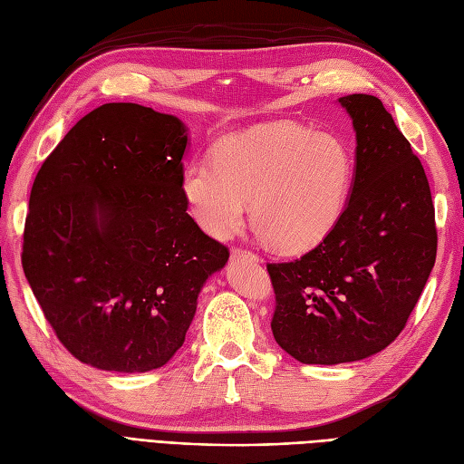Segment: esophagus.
I'll return each instance as SVG.
<instances>
[{"label":"esophagus","mask_w":464,"mask_h":464,"mask_svg":"<svg viewBox=\"0 0 464 464\" xmlns=\"http://www.w3.org/2000/svg\"><path fill=\"white\" fill-rule=\"evenodd\" d=\"M232 256L234 257H247L251 261H259L257 254H254V251H249V249H242V247H234L232 249Z\"/></svg>","instance_id":"esophagus-1"}]
</instances>
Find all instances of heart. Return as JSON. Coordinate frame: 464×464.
I'll use <instances>...</instances> for the list:
<instances>
[{
	"label": "heart",
	"instance_id": "obj_1",
	"mask_svg": "<svg viewBox=\"0 0 464 464\" xmlns=\"http://www.w3.org/2000/svg\"><path fill=\"white\" fill-rule=\"evenodd\" d=\"M354 170L343 139L273 123L220 139L213 162H189L181 195L195 222L218 240L240 230L251 199V220L265 240L294 254L317 246L336 227Z\"/></svg>",
	"mask_w": 464,
	"mask_h": 464
}]
</instances>
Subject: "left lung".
<instances>
[{
  "mask_svg": "<svg viewBox=\"0 0 464 464\" xmlns=\"http://www.w3.org/2000/svg\"><path fill=\"white\" fill-rule=\"evenodd\" d=\"M356 130V176L336 227L305 256L266 263L271 329L302 363L356 362L387 348L409 321L438 254L424 166L383 102L339 98Z\"/></svg>",
  "mask_w": 464,
  "mask_h": 464,
  "instance_id": "obj_1",
  "label": "left lung"
}]
</instances>
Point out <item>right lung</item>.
<instances>
[{
  "instance_id": "right-lung-1",
  "label": "right lung",
  "mask_w": 464,
  "mask_h": 464,
  "mask_svg": "<svg viewBox=\"0 0 464 464\" xmlns=\"http://www.w3.org/2000/svg\"><path fill=\"white\" fill-rule=\"evenodd\" d=\"M178 118L110 102L81 118L34 178L23 271L58 341L106 372H150L184 344L228 247L188 215Z\"/></svg>"
}]
</instances>
